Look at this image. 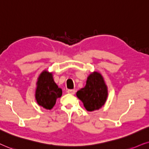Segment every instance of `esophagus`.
Masks as SVG:
<instances>
[{"label":"esophagus","instance_id":"obj_1","mask_svg":"<svg viewBox=\"0 0 149 149\" xmlns=\"http://www.w3.org/2000/svg\"><path fill=\"white\" fill-rule=\"evenodd\" d=\"M67 92L69 94H71V95H74L75 93H76V91H75V90H73V89H69V90H67Z\"/></svg>","mask_w":149,"mask_h":149}]
</instances>
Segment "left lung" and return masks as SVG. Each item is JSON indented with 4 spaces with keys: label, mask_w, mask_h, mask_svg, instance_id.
Returning <instances> with one entry per match:
<instances>
[{
    "label": "left lung",
    "mask_w": 149,
    "mask_h": 149,
    "mask_svg": "<svg viewBox=\"0 0 149 149\" xmlns=\"http://www.w3.org/2000/svg\"><path fill=\"white\" fill-rule=\"evenodd\" d=\"M87 111L99 110L105 104L108 97V88L104 78L95 71L87 78L86 84L76 93Z\"/></svg>",
    "instance_id": "obj_1"
}]
</instances>
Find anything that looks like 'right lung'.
Wrapping results in <instances>:
<instances>
[{"label":"right lung","instance_id":"obj_1","mask_svg":"<svg viewBox=\"0 0 149 149\" xmlns=\"http://www.w3.org/2000/svg\"><path fill=\"white\" fill-rule=\"evenodd\" d=\"M62 95V89L54 82L52 73L45 70L39 75L37 82L35 98L39 106L47 110H51L56 104V100Z\"/></svg>","mask_w":149,"mask_h":149}]
</instances>
